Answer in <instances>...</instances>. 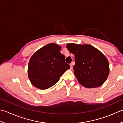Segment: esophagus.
<instances>
[{
	"label": "esophagus",
	"mask_w": 123,
	"mask_h": 123,
	"mask_svg": "<svg viewBox=\"0 0 123 123\" xmlns=\"http://www.w3.org/2000/svg\"><path fill=\"white\" fill-rule=\"evenodd\" d=\"M74 64V62H72V63L70 64V69H73V65Z\"/></svg>",
	"instance_id": "esophagus-1"
}]
</instances>
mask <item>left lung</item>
I'll use <instances>...</instances> for the list:
<instances>
[{"instance_id": "obj_1", "label": "left lung", "mask_w": 123, "mask_h": 123, "mask_svg": "<svg viewBox=\"0 0 123 123\" xmlns=\"http://www.w3.org/2000/svg\"><path fill=\"white\" fill-rule=\"evenodd\" d=\"M66 48L75 56L74 73L80 83L87 88L101 86L110 72L106 57L90 44L71 43L66 45Z\"/></svg>"}]
</instances>
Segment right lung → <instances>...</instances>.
<instances>
[{"label":"right lung","mask_w":123,"mask_h":123,"mask_svg":"<svg viewBox=\"0 0 123 123\" xmlns=\"http://www.w3.org/2000/svg\"><path fill=\"white\" fill-rule=\"evenodd\" d=\"M62 47L49 43L34 52L29 62L27 73L31 84L40 90L52 86L70 66L61 53Z\"/></svg>","instance_id":"obj_1"}]
</instances>
